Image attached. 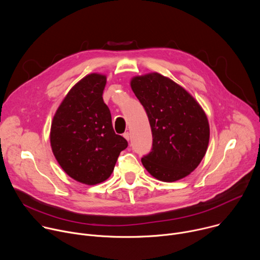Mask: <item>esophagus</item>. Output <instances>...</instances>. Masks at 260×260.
I'll return each mask as SVG.
<instances>
[{
    "label": "esophagus",
    "mask_w": 260,
    "mask_h": 260,
    "mask_svg": "<svg viewBox=\"0 0 260 260\" xmlns=\"http://www.w3.org/2000/svg\"><path fill=\"white\" fill-rule=\"evenodd\" d=\"M123 137H124L127 141H129V139H131V135H129V133H128V132L124 133V134H123Z\"/></svg>",
    "instance_id": "esophagus-1"
}]
</instances>
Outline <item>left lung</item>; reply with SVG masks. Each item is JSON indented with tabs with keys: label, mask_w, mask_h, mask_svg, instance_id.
I'll return each mask as SVG.
<instances>
[{
	"label": "left lung",
	"mask_w": 260,
	"mask_h": 260,
	"mask_svg": "<svg viewBox=\"0 0 260 260\" xmlns=\"http://www.w3.org/2000/svg\"><path fill=\"white\" fill-rule=\"evenodd\" d=\"M131 86L144 107L152 132L151 151L142 157L154 178L174 182L188 176L206 154L210 126L200 104L158 73L134 77Z\"/></svg>",
	"instance_id": "obj_1"
}]
</instances>
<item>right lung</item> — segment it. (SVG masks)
Masks as SVG:
<instances>
[{
	"label": "right lung",
	"mask_w": 260,
	"mask_h": 260,
	"mask_svg": "<svg viewBox=\"0 0 260 260\" xmlns=\"http://www.w3.org/2000/svg\"><path fill=\"white\" fill-rule=\"evenodd\" d=\"M107 79L90 74L74 85L56 110L50 129L52 152L74 180L94 185L112 174L127 141L116 135L103 91Z\"/></svg>",
	"instance_id": "1"
}]
</instances>
